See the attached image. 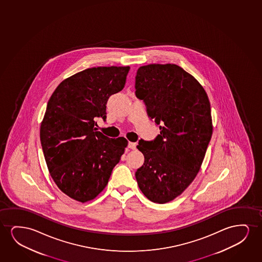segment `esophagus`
I'll return each mask as SVG.
<instances>
[{
  "instance_id": "1",
  "label": "esophagus",
  "mask_w": 262,
  "mask_h": 262,
  "mask_svg": "<svg viewBox=\"0 0 262 262\" xmlns=\"http://www.w3.org/2000/svg\"><path fill=\"white\" fill-rule=\"evenodd\" d=\"M128 147H129V148H130V149H136L137 143H135V142H129Z\"/></svg>"
}]
</instances>
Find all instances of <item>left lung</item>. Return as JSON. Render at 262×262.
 <instances>
[{"instance_id": "obj_1", "label": "left lung", "mask_w": 262, "mask_h": 262, "mask_svg": "<svg viewBox=\"0 0 262 262\" xmlns=\"http://www.w3.org/2000/svg\"><path fill=\"white\" fill-rule=\"evenodd\" d=\"M135 94L159 126L153 141L140 140L145 161L137 170L139 188L155 203L183 193L201 169L213 133L208 95L201 83L176 64L140 66Z\"/></svg>"}]
</instances>
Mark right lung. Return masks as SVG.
I'll list each match as a JSON object with an SVG mask.
<instances>
[{
  "label": "right lung",
  "mask_w": 262,
  "mask_h": 262,
  "mask_svg": "<svg viewBox=\"0 0 262 262\" xmlns=\"http://www.w3.org/2000/svg\"><path fill=\"white\" fill-rule=\"evenodd\" d=\"M129 66L93 67L62 80L52 94L40 127L50 176L58 188L79 202L92 201L107 185L128 140L97 132L106 103L125 85Z\"/></svg>",
  "instance_id": "1"
}]
</instances>
